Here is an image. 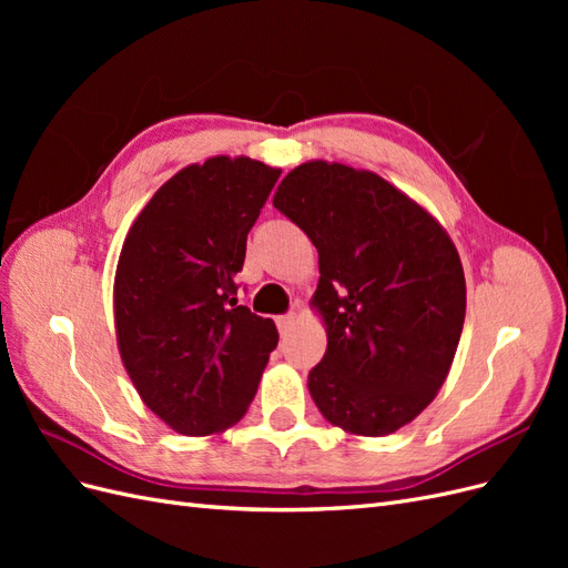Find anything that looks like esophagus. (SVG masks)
I'll list each match as a JSON object with an SVG mask.
<instances>
[{
    "mask_svg": "<svg viewBox=\"0 0 568 568\" xmlns=\"http://www.w3.org/2000/svg\"><path fill=\"white\" fill-rule=\"evenodd\" d=\"M294 322H296V315L294 313H286V315H280L277 317V329H280V334H286L291 326H294Z\"/></svg>",
    "mask_w": 568,
    "mask_h": 568,
    "instance_id": "esophagus-1",
    "label": "esophagus"
}]
</instances>
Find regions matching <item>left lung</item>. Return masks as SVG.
Wrapping results in <instances>:
<instances>
[{"mask_svg": "<svg viewBox=\"0 0 568 568\" xmlns=\"http://www.w3.org/2000/svg\"><path fill=\"white\" fill-rule=\"evenodd\" d=\"M272 203L320 253L315 405L343 432H398L436 398L457 351L467 286L455 244L393 184L341 163L294 168Z\"/></svg>", "mask_w": 568, "mask_h": 568, "instance_id": "8db88e82", "label": "left lung"}]
</instances>
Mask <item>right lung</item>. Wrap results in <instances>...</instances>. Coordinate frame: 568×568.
<instances>
[{
    "label": "right lung",
    "mask_w": 568,
    "mask_h": 568,
    "mask_svg": "<svg viewBox=\"0 0 568 568\" xmlns=\"http://www.w3.org/2000/svg\"><path fill=\"white\" fill-rule=\"evenodd\" d=\"M280 175L244 156L189 165L153 194L120 251V357L146 407L184 436L242 419L277 348V326L236 303L234 277Z\"/></svg>",
    "instance_id": "add662e5"
}]
</instances>
